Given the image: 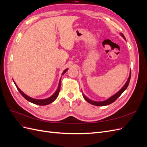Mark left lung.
Masks as SVG:
<instances>
[{
  "label": "left lung",
  "mask_w": 147,
  "mask_h": 147,
  "mask_svg": "<svg viewBox=\"0 0 147 147\" xmlns=\"http://www.w3.org/2000/svg\"><path fill=\"white\" fill-rule=\"evenodd\" d=\"M120 34H121V36L124 38V39L125 40H126V38L124 36V35L121 33H120ZM130 79H131V71H130V74H129V78L127 79V82H126L125 84L121 88V90H120L118 92H117L116 94H115L114 95H113L112 96H111L110 97H109V99H107L105 100H104V101H100V102H97V101H94V100H91L89 98H88V97L84 95L83 93V96L84 97V99H85L88 102H89V103L92 104V105H96V106H105V105H108L110 104L113 103V102H115V100H116L117 99L118 97H119L121 95L122 93L125 91L126 90V88H127L128 85H129V82H130Z\"/></svg>",
  "instance_id": "8db88e82"
}]
</instances>
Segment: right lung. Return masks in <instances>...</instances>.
<instances>
[{"label": "right lung", "instance_id": "1", "mask_svg": "<svg viewBox=\"0 0 147 147\" xmlns=\"http://www.w3.org/2000/svg\"><path fill=\"white\" fill-rule=\"evenodd\" d=\"M67 70H68V69H66L65 70H64L63 71V74H62V75H64L67 72ZM61 78H60V80H59L58 87H57V89L56 91H55L54 94H53L51 97H48V98H47V99H34V98H32V97L28 96V95H26V94H24V93L23 91L20 90V89L18 87V86L16 85V84L15 83L14 80H13V82H14L15 84L17 89H18V91L20 92V94L22 96H23L26 100H28L30 102H32V103H33L34 104H36V105H47L48 104H51V102H53V101H55L56 99L57 96H58L59 91H60V89H61Z\"/></svg>", "mask_w": 147, "mask_h": 147}]
</instances>
